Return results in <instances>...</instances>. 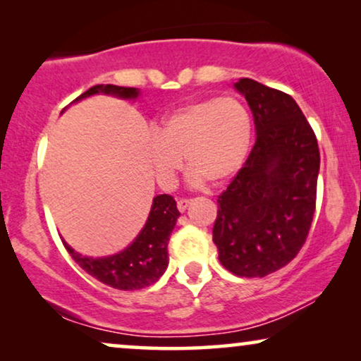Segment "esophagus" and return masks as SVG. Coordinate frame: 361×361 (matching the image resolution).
I'll return each mask as SVG.
<instances>
[{
    "mask_svg": "<svg viewBox=\"0 0 361 361\" xmlns=\"http://www.w3.org/2000/svg\"><path fill=\"white\" fill-rule=\"evenodd\" d=\"M190 205V199H179L177 200V209H179V212H185L187 207Z\"/></svg>",
    "mask_w": 361,
    "mask_h": 361,
    "instance_id": "1",
    "label": "esophagus"
}]
</instances>
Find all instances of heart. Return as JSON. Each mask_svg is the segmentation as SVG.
<instances>
[{"mask_svg":"<svg viewBox=\"0 0 361 361\" xmlns=\"http://www.w3.org/2000/svg\"><path fill=\"white\" fill-rule=\"evenodd\" d=\"M253 121L235 97L189 103L169 113L147 137V154L157 179L172 184L187 157L197 184H221L233 177L248 156Z\"/></svg>","mask_w":361,"mask_h":361,"instance_id":"b5f03b06","label":"heart"}]
</instances>
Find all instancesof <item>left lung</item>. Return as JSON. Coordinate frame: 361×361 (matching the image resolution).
I'll use <instances>...</instances> for the list:
<instances>
[{"label":"left lung","instance_id":"8db88e82","mask_svg":"<svg viewBox=\"0 0 361 361\" xmlns=\"http://www.w3.org/2000/svg\"><path fill=\"white\" fill-rule=\"evenodd\" d=\"M256 142L216 199L219 259L241 278H264L290 263L312 225L320 154L317 137L288 93L240 78Z\"/></svg>","mask_w":361,"mask_h":361}]
</instances>
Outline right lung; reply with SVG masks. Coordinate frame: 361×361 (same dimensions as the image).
<instances>
[{
    "label": "right lung",
    "instance_id": "1",
    "mask_svg": "<svg viewBox=\"0 0 361 361\" xmlns=\"http://www.w3.org/2000/svg\"><path fill=\"white\" fill-rule=\"evenodd\" d=\"M95 93H108V95L121 98L137 97V90L131 87L95 85L83 92L73 102L95 95ZM179 215L180 212L177 210L174 197L162 194L152 200L145 228L121 253L106 256V258H87V256L73 251L66 241H63V246L72 256V259L100 283L120 290L145 289L147 286L154 284L167 269V264H169L167 241H169L172 228L176 226Z\"/></svg>",
    "mask_w": 361,
    "mask_h": 361
}]
</instances>
